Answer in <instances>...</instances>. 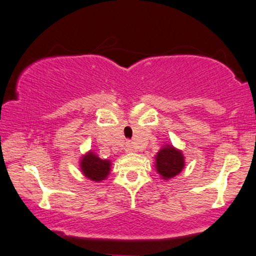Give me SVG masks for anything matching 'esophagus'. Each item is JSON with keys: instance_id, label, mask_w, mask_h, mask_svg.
<instances>
[{"instance_id": "obj_1", "label": "esophagus", "mask_w": 256, "mask_h": 256, "mask_svg": "<svg viewBox=\"0 0 256 256\" xmlns=\"http://www.w3.org/2000/svg\"><path fill=\"white\" fill-rule=\"evenodd\" d=\"M125 150H126L128 153H130V152H133V148H132V146L130 145V144H128V145L125 146Z\"/></svg>"}]
</instances>
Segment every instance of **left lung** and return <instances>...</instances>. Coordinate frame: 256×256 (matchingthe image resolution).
Wrapping results in <instances>:
<instances>
[{"label":"left lung","mask_w":256,"mask_h":256,"mask_svg":"<svg viewBox=\"0 0 256 256\" xmlns=\"http://www.w3.org/2000/svg\"><path fill=\"white\" fill-rule=\"evenodd\" d=\"M156 172L164 180L174 178L184 168V156L172 145H164L156 156Z\"/></svg>","instance_id":"8db88e82"}]
</instances>
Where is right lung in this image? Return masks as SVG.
I'll use <instances>...</instances> for the list:
<instances>
[{"label":"right lung","mask_w":256,"mask_h":256,"mask_svg":"<svg viewBox=\"0 0 256 256\" xmlns=\"http://www.w3.org/2000/svg\"><path fill=\"white\" fill-rule=\"evenodd\" d=\"M111 162L109 160H102L95 153L89 150L82 156L80 168L86 178L94 182H100L106 178L111 170Z\"/></svg>","instance_id":"right-lung-1"}]
</instances>
